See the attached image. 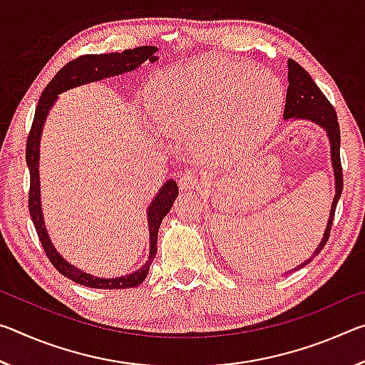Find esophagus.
I'll list each match as a JSON object with an SVG mask.
<instances>
[{
	"label": "esophagus",
	"mask_w": 365,
	"mask_h": 365,
	"mask_svg": "<svg viewBox=\"0 0 365 365\" xmlns=\"http://www.w3.org/2000/svg\"><path fill=\"white\" fill-rule=\"evenodd\" d=\"M197 183H200V178H197V174L195 170H187L183 172L178 178V187H180L182 191H191L197 188Z\"/></svg>",
	"instance_id": "obj_1"
}]
</instances>
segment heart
<instances>
[{"instance_id": "heart-1", "label": "heart", "mask_w": 365, "mask_h": 365, "mask_svg": "<svg viewBox=\"0 0 365 365\" xmlns=\"http://www.w3.org/2000/svg\"><path fill=\"white\" fill-rule=\"evenodd\" d=\"M146 98L159 128L177 138L200 135L197 153L220 159L267 137L282 113L283 86L262 67L245 71L233 61L202 56L156 73Z\"/></svg>"}]
</instances>
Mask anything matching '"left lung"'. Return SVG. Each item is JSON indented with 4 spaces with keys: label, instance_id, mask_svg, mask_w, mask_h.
<instances>
[{
    "label": "left lung",
    "instance_id": "obj_1",
    "mask_svg": "<svg viewBox=\"0 0 365 365\" xmlns=\"http://www.w3.org/2000/svg\"><path fill=\"white\" fill-rule=\"evenodd\" d=\"M288 90H287V104L283 117L287 119H306L311 122H316L329 135L330 140V153H331V165L333 174H335V197H333L329 224H327L324 238L314 255L306 259L304 262L299 264L296 269H301L307 265L309 262L316 257L324 246L329 242L333 215H335V209L338 205L339 196L343 191V170H341V159H339V123L335 109L327 100L325 95L320 91L316 82L311 78V76L302 69V67L293 59H288ZM294 269V270H296ZM292 272V270H289Z\"/></svg>",
    "mask_w": 365,
    "mask_h": 365
}]
</instances>
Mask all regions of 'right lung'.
<instances>
[{
    "label": "right lung",
    "mask_w": 365,
    "mask_h": 365,
    "mask_svg": "<svg viewBox=\"0 0 365 365\" xmlns=\"http://www.w3.org/2000/svg\"><path fill=\"white\" fill-rule=\"evenodd\" d=\"M158 51L156 46H138L133 49H125L122 53H109V54H85L77 59L67 63L51 82L46 85L38 100V106L35 109V117L32 122V128L29 132L27 148H26V160L30 170V191H29V211L30 217L34 220L36 235H38L43 250L51 264L56 267L59 274H63L67 279L78 283V285L101 289H123L135 288L146 279L148 270L153 259L158 252V232L163 219L168 215L170 207L174 206L175 197L178 196V187L174 180H168L160 187L156 197L150 202L148 207V225H150V257H148L143 267L138 269L133 274L119 277V279H100V277L90 275L73 267L71 262L59 255L51 243V238L48 237L45 220H43L41 205H40V174H38V160H40V137L43 125H45L46 115L49 109L58 100V95L66 90L76 88V86L98 82V80L120 76V73L132 72L140 67L145 61L156 63L158 56L154 53Z\"/></svg>",
    "instance_id": "obj_1"
}]
</instances>
